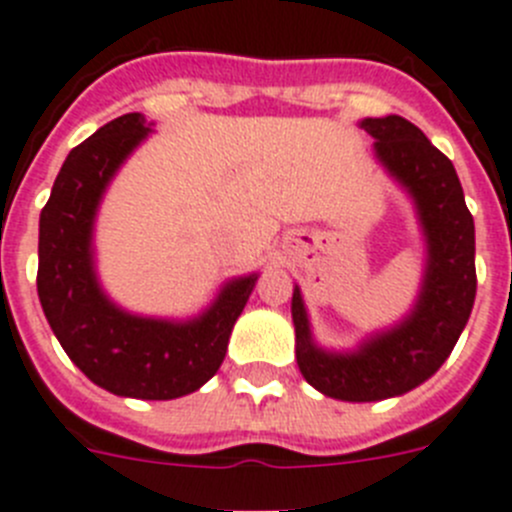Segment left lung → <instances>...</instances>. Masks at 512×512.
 I'll use <instances>...</instances> for the list:
<instances>
[{"mask_svg":"<svg viewBox=\"0 0 512 512\" xmlns=\"http://www.w3.org/2000/svg\"><path fill=\"white\" fill-rule=\"evenodd\" d=\"M359 127L375 137V158L416 204L426 239L421 293L400 324L367 336L354 352L316 347L298 285L290 313L298 370L308 385L329 398L370 403L418 388L444 365L472 313L477 273L474 219L451 160L398 114L367 117Z\"/></svg>","mask_w":512,"mask_h":512,"instance_id":"obj_1","label":"left lung"}]
</instances>
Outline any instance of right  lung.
<instances>
[{
  "label": "right lung",
  "instance_id": "1",
  "mask_svg": "<svg viewBox=\"0 0 512 512\" xmlns=\"http://www.w3.org/2000/svg\"><path fill=\"white\" fill-rule=\"evenodd\" d=\"M147 135V119L132 112L68 153L40 214L38 296L61 347L91 382L122 398L173 400L216 375L257 273L229 280L188 321L135 316L109 301L94 270L96 211L119 165Z\"/></svg>",
  "mask_w": 512,
  "mask_h": 512
}]
</instances>
